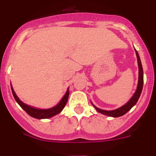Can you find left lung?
I'll use <instances>...</instances> for the list:
<instances>
[{
    "label": "left lung",
    "mask_w": 156,
    "mask_h": 156,
    "mask_svg": "<svg viewBox=\"0 0 156 156\" xmlns=\"http://www.w3.org/2000/svg\"><path fill=\"white\" fill-rule=\"evenodd\" d=\"M136 50V49H135ZM136 54L137 57V62H138V66H139V80H138V85H137L136 90L135 94H133V96L130 98L129 101L126 103L125 105L122 106L121 107L118 109H116L114 110H101V109L98 108V107H95L94 105L93 106L94 107V108L98 110L99 113H101L102 114L107 115L109 116H113V117H118V116H121L123 115H124L125 113H127L134 105L137 103L139 98H140V94L142 93V90H143V66H142L141 61H140V55H139L138 52L136 50Z\"/></svg>",
    "instance_id": "obj_1"
}]
</instances>
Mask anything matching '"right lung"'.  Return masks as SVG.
I'll list each match as a JSON object with an SVG mask.
<instances>
[{
    "instance_id": "add662e5",
    "label": "right lung",
    "mask_w": 156,
    "mask_h": 156,
    "mask_svg": "<svg viewBox=\"0 0 156 156\" xmlns=\"http://www.w3.org/2000/svg\"><path fill=\"white\" fill-rule=\"evenodd\" d=\"M10 86H11V90L12 93H13V98L16 100V102L18 103V104H19V105L20 106V107H22L30 116H31L32 117H34V118L36 119H48L52 117V116H55V115L58 114V113H59L60 112L63 110L65 106H66V103H67L68 101V98H69V88H68L66 94L64 95V97L62 98L60 102L58 103L56 106L52 107V108L46 109V110H43V109H37L35 108V107H30V106L23 103L22 101L18 98V97L16 96V94H15L11 84H10Z\"/></svg>"
}]
</instances>
